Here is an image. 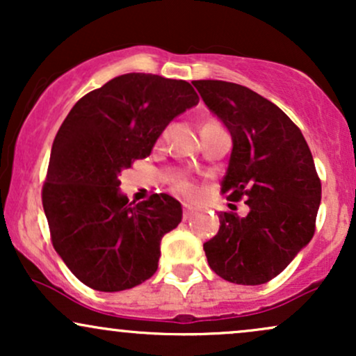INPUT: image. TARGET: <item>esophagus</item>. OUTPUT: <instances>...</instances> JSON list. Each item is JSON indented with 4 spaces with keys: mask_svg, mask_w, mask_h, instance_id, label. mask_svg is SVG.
<instances>
[{
    "mask_svg": "<svg viewBox=\"0 0 356 356\" xmlns=\"http://www.w3.org/2000/svg\"><path fill=\"white\" fill-rule=\"evenodd\" d=\"M182 209H184V219H189L191 216L195 212V207L191 206V204H184Z\"/></svg>",
    "mask_w": 356,
    "mask_h": 356,
    "instance_id": "esophagus-1",
    "label": "esophagus"
}]
</instances>
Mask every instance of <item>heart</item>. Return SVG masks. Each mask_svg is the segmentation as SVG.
<instances>
[{"instance_id": "b5f03b06", "label": "heart", "mask_w": 356, "mask_h": 356, "mask_svg": "<svg viewBox=\"0 0 356 356\" xmlns=\"http://www.w3.org/2000/svg\"><path fill=\"white\" fill-rule=\"evenodd\" d=\"M172 186L179 194L187 195V197H194V195L197 194V186H195L189 177H186V175H179V177H175Z\"/></svg>"}]
</instances>
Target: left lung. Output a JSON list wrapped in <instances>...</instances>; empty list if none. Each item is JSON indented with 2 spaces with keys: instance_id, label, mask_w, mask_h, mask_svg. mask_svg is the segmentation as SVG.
Listing matches in <instances>:
<instances>
[{
  "instance_id": "8db88e82",
  "label": "left lung",
  "mask_w": 356,
  "mask_h": 356,
  "mask_svg": "<svg viewBox=\"0 0 356 356\" xmlns=\"http://www.w3.org/2000/svg\"><path fill=\"white\" fill-rule=\"evenodd\" d=\"M226 125L232 152L220 191L246 199V216L220 212L219 231L204 244L216 275L236 284H263L312 241L321 182L303 134L280 107L243 85L192 81Z\"/></svg>"
}]
</instances>
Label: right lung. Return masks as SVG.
Masks as SVG:
<instances>
[{"label": "right lung", "instance_id": "right-lung-1", "mask_svg": "<svg viewBox=\"0 0 356 356\" xmlns=\"http://www.w3.org/2000/svg\"><path fill=\"white\" fill-rule=\"evenodd\" d=\"M199 104L191 83L125 73L73 105L53 140L42 199L55 251L83 284L115 293L157 271L161 241L182 220L167 194L129 202L118 175Z\"/></svg>", "mask_w": 356, "mask_h": 356}]
</instances>
